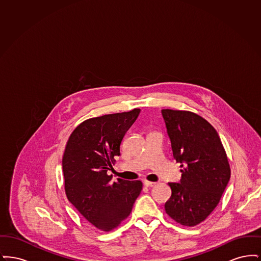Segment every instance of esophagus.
<instances>
[{"label":"esophagus","mask_w":261,"mask_h":261,"mask_svg":"<svg viewBox=\"0 0 261 261\" xmlns=\"http://www.w3.org/2000/svg\"><path fill=\"white\" fill-rule=\"evenodd\" d=\"M144 185L146 187H153L155 186V183L154 182H149V181H144Z\"/></svg>","instance_id":"1"}]
</instances>
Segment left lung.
I'll return each mask as SVG.
<instances>
[{
	"mask_svg": "<svg viewBox=\"0 0 261 261\" xmlns=\"http://www.w3.org/2000/svg\"><path fill=\"white\" fill-rule=\"evenodd\" d=\"M173 158L180 162V183H168L166 213L177 223L196 226L217 206L231 170L221 140L204 118L187 111L162 110Z\"/></svg>",
	"mask_w": 261,
	"mask_h": 261,
	"instance_id": "left-lung-1",
	"label": "left lung"
}]
</instances>
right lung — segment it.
<instances>
[{
  "label": "right lung",
  "instance_id": "right-lung-1",
  "mask_svg": "<svg viewBox=\"0 0 261 261\" xmlns=\"http://www.w3.org/2000/svg\"><path fill=\"white\" fill-rule=\"evenodd\" d=\"M140 112L134 109L87 119L75 128L65 147L62 171L66 197L101 231H112L127 218L142 191L139 180L117 178L112 182V175H108Z\"/></svg>",
  "mask_w": 261,
  "mask_h": 261
}]
</instances>
